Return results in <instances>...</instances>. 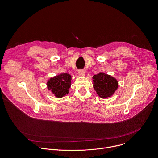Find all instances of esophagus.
Here are the masks:
<instances>
[{"instance_id":"1","label":"esophagus","mask_w":158,"mask_h":158,"mask_svg":"<svg viewBox=\"0 0 158 158\" xmlns=\"http://www.w3.org/2000/svg\"><path fill=\"white\" fill-rule=\"evenodd\" d=\"M85 71H83V70H79L78 71V75L79 76H85Z\"/></svg>"}]
</instances>
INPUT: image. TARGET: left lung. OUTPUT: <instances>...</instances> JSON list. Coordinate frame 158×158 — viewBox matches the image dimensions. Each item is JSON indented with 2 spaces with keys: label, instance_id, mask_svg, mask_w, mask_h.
Here are the masks:
<instances>
[{
  "label": "left lung",
  "instance_id": "1",
  "mask_svg": "<svg viewBox=\"0 0 158 158\" xmlns=\"http://www.w3.org/2000/svg\"><path fill=\"white\" fill-rule=\"evenodd\" d=\"M93 79L95 91L102 98L111 96L118 87V82L115 78L103 73L94 75Z\"/></svg>",
  "mask_w": 158,
  "mask_h": 158
}]
</instances>
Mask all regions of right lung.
Returning <instances> with one entry per match:
<instances>
[{"mask_svg": "<svg viewBox=\"0 0 158 158\" xmlns=\"http://www.w3.org/2000/svg\"><path fill=\"white\" fill-rule=\"evenodd\" d=\"M71 81V76L68 74L64 73L51 78L47 85L49 90H51L57 98H60L69 93Z\"/></svg>", "mask_w": 158, "mask_h": 158, "instance_id": "obj_1", "label": "right lung"}]
</instances>
